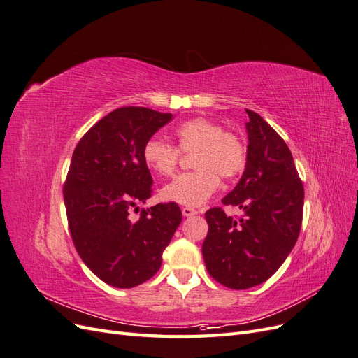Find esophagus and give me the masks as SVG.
Listing matches in <instances>:
<instances>
[{
	"instance_id": "1",
	"label": "esophagus",
	"mask_w": 358,
	"mask_h": 358,
	"mask_svg": "<svg viewBox=\"0 0 358 358\" xmlns=\"http://www.w3.org/2000/svg\"><path fill=\"white\" fill-rule=\"evenodd\" d=\"M199 212L196 210V209H192V208H183L182 209V215L183 216H192V215H197Z\"/></svg>"
}]
</instances>
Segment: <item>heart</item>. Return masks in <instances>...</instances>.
I'll use <instances>...</instances> for the list:
<instances>
[{
	"label": "heart",
	"mask_w": 358,
	"mask_h": 358,
	"mask_svg": "<svg viewBox=\"0 0 358 358\" xmlns=\"http://www.w3.org/2000/svg\"><path fill=\"white\" fill-rule=\"evenodd\" d=\"M178 148L159 138H149L143 146L145 164L157 175L169 178L178 169L179 150L192 155L196 171L171 180L161 191V197L183 206H200L220 187V176L231 179L243 170L246 150L242 140L204 117L191 119L176 127Z\"/></svg>",
	"instance_id": "1"
}]
</instances>
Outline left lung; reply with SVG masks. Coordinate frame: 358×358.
Masks as SVG:
<instances>
[{"label":"left lung","mask_w":358,"mask_h":358,"mask_svg":"<svg viewBox=\"0 0 358 358\" xmlns=\"http://www.w3.org/2000/svg\"><path fill=\"white\" fill-rule=\"evenodd\" d=\"M246 166L236 188L221 200L245 215L206 212L209 231L203 258L209 275L224 287L246 289L272 276L294 248L303 218V191L284 138L264 119L246 110Z\"/></svg>","instance_id":"left-lung-1"}]
</instances>
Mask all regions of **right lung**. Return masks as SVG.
I'll use <instances>...</instances> for the list:
<instances>
[{
  "instance_id": "right-lung-1",
  "label": "right lung",
  "mask_w": 358,
  "mask_h": 358,
  "mask_svg": "<svg viewBox=\"0 0 358 358\" xmlns=\"http://www.w3.org/2000/svg\"><path fill=\"white\" fill-rule=\"evenodd\" d=\"M171 117L119 107L90 128L73 152L64 183L71 239L91 272L112 287L133 288L152 278L182 221L176 203H159L129 220V209L152 192L143 146Z\"/></svg>"
}]
</instances>
